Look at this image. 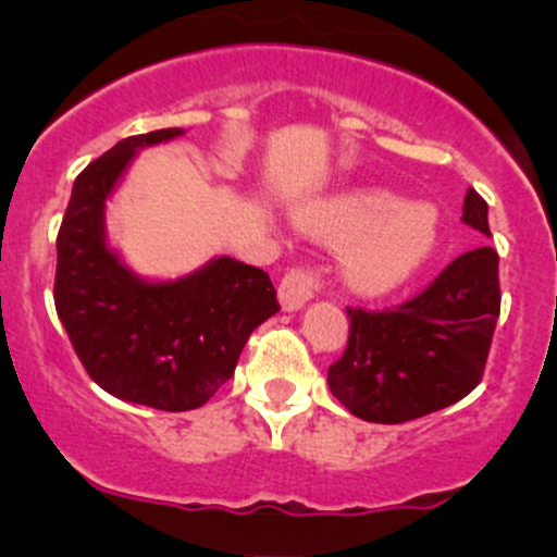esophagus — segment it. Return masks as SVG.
<instances>
[{"label": "esophagus", "mask_w": 557, "mask_h": 557, "mask_svg": "<svg viewBox=\"0 0 557 557\" xmlns=\"http://www.w3.org/2000/svg\"><path fill=\"white\" fill-rule=\"evenodd\" d=\"M322 290V280L314 270H306V267H293L285 272L283 283H280V304L285 311H298L306 300H311L317 293Z\"/></svg>", "instance_id": "esophagus-1"}]
</instances>
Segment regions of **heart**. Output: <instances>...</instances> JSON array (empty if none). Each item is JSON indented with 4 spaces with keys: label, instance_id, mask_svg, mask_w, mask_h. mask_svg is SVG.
Returning a JSON list of instances; mask_svg holds the SVG:
<instances>
[{
    "label": "heart",
    "instance_id": "obj_1",
    "mask_svg": "<svg viewBox=\"0 0 557 557\" xmlns=\"http://www.w3.org/2000/svg\"><path fill=\"white\" fill-rule=\"evenodd\" d=\"M296 225L311 238L345 246L343 277L359 293H387L413 277L440 235L432 207L395 201L374 188L314 198L296 209Z\"/></svg>",
    "mask_w": 557,
    "mask_h": 557
}]
</instances>
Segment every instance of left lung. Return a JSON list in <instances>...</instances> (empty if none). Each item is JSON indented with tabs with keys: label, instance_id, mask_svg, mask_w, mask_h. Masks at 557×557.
Masks as SVG:
<instances>
[{
	"label": "left lung",
	"instance_id": "1",
	"mask_svg": "<svg viewBox=\"0 0 557 557\" xmlns=\"http://www.w3.org/2000/svg\"><path fill=\"white\" fill-rule=\"evenodd\" d=\"M461 220L490 238L487 201L474 188ZM497 261L495 248L479 246L395 309H345L348 345L327 372L332 395L374 424H403L466 398L482 382L500 317Z\"/></svg>",
	"mask_w": 557,
	"mask_h": 557
}]
</instances>
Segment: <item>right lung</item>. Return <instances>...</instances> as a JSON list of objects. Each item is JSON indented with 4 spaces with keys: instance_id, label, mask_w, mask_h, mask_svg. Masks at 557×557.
<instances>
[{
    "instance_id": "right-lung-1",
    "label": "right lung",
    "mask_w": 557,
    "mask_h": 557,
    "mask_svg": "<svg viewBox=\"0 0 557 557\" xmlns=\"http://www.w3.org/2000/svg\"><path fill=\"white\" fill-rule=\"evenodd\" d=\"M181 127L123 138L75 177L57 235L54 306L88 376L114 398L159 411L203 406L233 376L251 332L277 314L270 274L230 257L146 283L107 246L104 201L144 146Z\"/></svg>"
}]
</instances>
